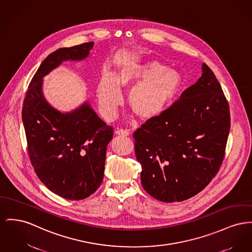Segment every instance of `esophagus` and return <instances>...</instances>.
Masks as SVG:
<instances>
[{
  "mask_svg": "<svg viewBox=\"0 0 252 252\" xmlns=\"http://www.w3.org/2000/svg\"><path fill=\"white\" fill-rule=\"evenodd\" d=\"M116 133L118 134V135H121V136H129V130H127V129H118L117 130V132Z\"/></svg>",
  "mask_w": 252,
  "mask_h": 252,
  "instance_id": "1",
  "label": "esophagus"
}]
</instances>
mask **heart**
Masks as SVG:
<instances>
[{
	"label": "heart",
	"mask_w": 252,
	"mask_h": 252,
	"mask_svg": "<svg viewBox=\"0 0 252 252\" xmlns=\"http://www.w3.org/2000/svg\"><path fill=\"white\" fill-rule=\"evenodd\" d=\"M134 87L128 95L129 105L143 119L154 118L173 103L183 87L182 75L156 61L128 62L119 65L113 77L101 76L97 85L99 108L106 120L114 118L123 102L120 89Z\"/></svg>",
	"instance_id": "b5f03b06"
}]
</instances>
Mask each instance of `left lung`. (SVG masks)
<instances>
[{
	"instance_id": "1",
	"label": "left lung",
	"mask_w": 252,
	"mask_h": 252,
	"mask_svg": "<svg viewBox=\"0 0 252 252\" xmlns=\"http://www.w3.org/2000/svg\"><path fill=\"white\" fill-rule=\"evenodd\" d=\"M202 70L179 100L134 131L143 188L162 202H181L198 194L222 165L229 105L213 71L206 63Z\"/></svg>"
}]
</instances>
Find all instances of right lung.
<instances>
[{
    "instance_id": "1",
    "label": "right lung",
    "mask_w": 252,
    "mask_h": 252,
    "mask_svg": "<svg viewBox=\"0 0 252 252\" xmlns=\"http://www.w3.org/2000/svg\"><path fill=\"white\" fill-rule=\"evenodd\" d=\"M93 45L84 43L50 53L33 76L22 110L35 173L50 191L71 201L88 198L101 186L113 127L88 103L70 113L57 111L45 101L42 85L45 75L63 61L85 59Z\"/></svg>"
}]
</instances>
